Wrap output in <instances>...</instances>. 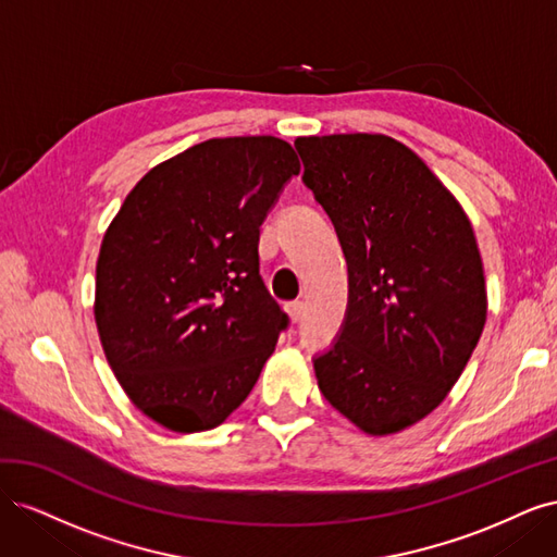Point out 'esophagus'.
Here are the masks:
<instances>
[{
  "label": "esophagus",
  "mask_w": 557,
  "mask_h": 557,
  "mask_svg": "<svg viewBox=\"0 0 557 557\" xmlns=\"http://www.w3.org/2000/svg\"><path fill=\"white\" fill-rule=\"evenodd\" d=\"M285 311H288L293 323H299V320L305 318V313H307V305H305V301H301V299H297V301H290V305L285 307Z\"/></svg>",
  "instance_id": "34e87169"
}]
</instances>
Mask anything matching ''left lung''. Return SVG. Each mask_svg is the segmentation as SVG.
<instances>
[{"instance_id": "8db88e82", "label": "left lung", "mask_w": 557, "mask_h": 557, "mask_svg": "<svg viewBox=\"0 0 557 557\" xmlns=\"http://www.w3.org/2000/svg\"><path fill=\"white\" fill-rule=\"evenodd\" d=\"M307 188L348 264L344 323L315 352L320 393L369 434L434 411L485 325L469 218L413 150L383 134L299 137Z\"/></svg>"}]
</instances>
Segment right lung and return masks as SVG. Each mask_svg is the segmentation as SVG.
<instances>
[{"instance_id":"obj_1","label":"right lung","mask_w":557,"mask_h":557,"mask_svg":"<svg viewBox=\"0 0 557 557\" xmlns=\"http://www.w3.org/2000/svg\"><path fill=\"white\" fill-rule=\"evenodd\" d=\"M299 174L290 144L227 137L153 166L97 260L95 320L127 397L174 432L221 425L290 318L260 276V225Z\"/></svg>"}]
</instances>
